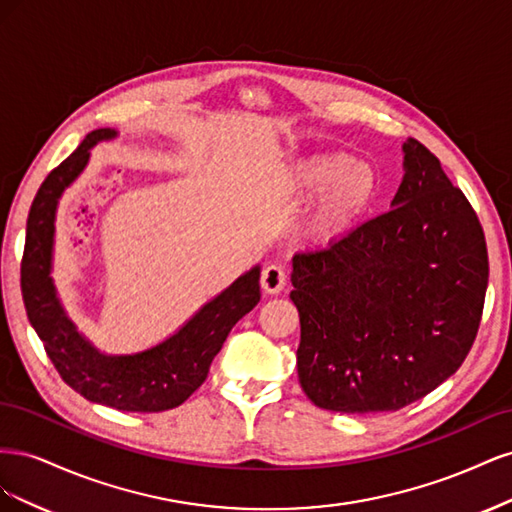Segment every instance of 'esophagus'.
I'll return each instance as SVG.
<instances>
[{
  "mask_svg": "<svg viewBox=\"0 0 512 512\" xmlns=\"http://www.w3.org/2000/svg\"><path fill=\"white\" fill-rule=\"evenodd\" d=\"M260 286H262V290H265L267 294L282 292L284 286H286V273H284V269L280 265L265 267V271H262V277H260Z\"/></svg>",
  "mask_w": 512,
  "mask_h": 512,
  "instance_id": "esophagus-1",
  "label": "esophagus"
}]
</instances>
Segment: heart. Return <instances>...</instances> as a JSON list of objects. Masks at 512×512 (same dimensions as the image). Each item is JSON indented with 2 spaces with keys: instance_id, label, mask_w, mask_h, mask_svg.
I'll use <instances>...</instances> for the list:
<instances>
[{
  "instance_id": "b5f03b06",
  "label": "heart",
  "mask_w": 512,
  "mask_h": 512,
  "mask_svg": "<svg viewBox=\"0 0 512 512\" xmlns=\"http://www.w3.org/2000/svg\"><path fill=\"white\" fill-rule=\"evenodd\" d=\"M316 207L303 224V237L314 245H327L356 224L378 192L376 170L348 156H318L307 160L290 177L294 200L312 198L321 188Z\"/></svg>"
}]
</instances>
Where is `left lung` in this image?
Returning <instances> with one entry per match:
<instances>
[{"label": "left lung", "mask_w": 512, "mask_h": 512, "mask_svg": "<svg viewBox=\"0 0 512 512\" xmlns=\"http://www.w3.org/2000/svg\"><path fill=\"white\" fill-rule=\"evenodd\" d=\"M391 211L292 256L297 371L318 408L399 410L451 378L483 316L485 235L440 160L414 138Z\"/></svg>", "instance_id": "8db88e82"}]
</instances>
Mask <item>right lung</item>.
Returning a JSON list of instances; mask_svg holds the SVG:
<instances>
[{
	"instance_id": "right-lung-1",
	"label": "right lung",
	"mask_w": 512,
	"mask_h": 512,
	"mask_svg": "<svg viewBox=\"0 0 512 512\" xmlns=\"http://www.w3.org/2000/svg\"><path fill=\"white\" fill-rule=\"evenodd\" d=\"M113 128L89 132L44 179L27 218L21 290L27 318L59 376L94 404L123 412H162L181 406L205 382L230 329L260 301V265L239 275L160 344L130 354L102 352L61 305L53 280L59 200L81 177L91 149L115 141Z\"/></svg>"
}]
</instances>
